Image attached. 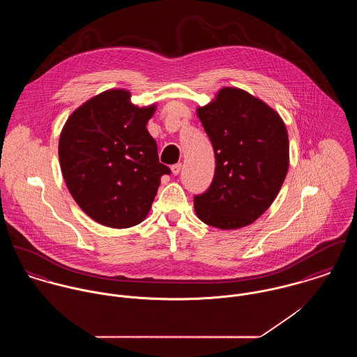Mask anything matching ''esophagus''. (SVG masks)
I'll use <instances>...</instances> for the list:
<instances>
[{
	"instance_id": "1",
	"label": "esophagus",
	"mask_w": 357,
	"mask_h": 357,
	"mask_svg": "<svg viewBox=\"0 0 357 357\" xmlns=\"http://www.w3.org/2000/svg\"><path fill=\"white\" fill-rule=\"evenodd\" d=\"M170 169H172V173H173L174 176H177V174L180 173V170H181V163H176V165H173Z\"/></svg>"
}]
</instances>
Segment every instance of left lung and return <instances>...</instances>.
Masks as SVG:
<instances>
[{
    "label": "left lung",
    "mask_w": 357,
    "mask_h": 357,
    "mask_svg": "<svg viewBox=\"0 0 357 357\" xmlns=\"http://www.w3.org/2000/svg\"><path fill=\"white\" fill-rule=\"evenodd\" d=\"M215 153L210 188L195 197L204 224L238 229L253 224L278 197L290 153L282 116L249 92L225 86L197 108Z\"/></svg>",
    "instance_id": "1"
}]
</instances>
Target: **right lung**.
<instances>
[{
	"instance_id": "1",
	"label": "right lung",
	"mask_w": 357,
	"mask_h": 357,
	"mask_svg": "<svg viewBox=\"0 0 357 357\" xmlns=\"http://www.w3.org/2000/svg\"><path fill=\"white\" fill-rule=\"evenodd\" d=\"M130 98L122 88L93 96L73 111L59 139L61 174L71 197L109 228L144 221L160 177L170 173L159 163L147 130L156 102L139 107Z\"/></svg>"
}]
</instances>
